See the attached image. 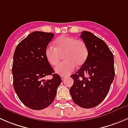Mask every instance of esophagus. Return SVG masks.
<instances>
[{"label": "esophagus", "mask_w": 128, "mask_h": 128, "mask_svg": "<svg viewBox=\"0 0 128 128\" xmlns=\"http://www.w3.org/2000/svg\"><path fill=\"white\" fill-rule=\"evenodd\" d=\"M66 78V77L64 76H61V79H62V80H65Z\"/></svg>", "instance_id": "34e87169"}]
</instances>
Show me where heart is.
Here are the masks:
<instances>
[{"label":"heart","mask_w":128,"mask_h":128,"mask_svg":"<svg viewBox=\"0 0 128 128\" xmlns=\"http://www.w3.org/2000/svg\"><path fill=\"white\" fill-rule=\"evenodd\" d=\"M55 47L48 46L46 49L45 55L50 64H58L61 56L64 55L65 61L60 62L55 68L57 74L68 76L74 70L76 65H82L88 56L86 44L81 40H76L72 37L61 36L54 40Z\"/></svg>","instance_id":"obj_1"}]
</instances>
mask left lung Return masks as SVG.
I'll return each mask as SVG.
<instances>
[{"instance_id":"1","label":"left lung","mask_w":128,"mask_h":128,"mask_svg":"<svg viewBox=\"0 0 128 128\" xmlns=\"http://www.w3.org/2000/svg\"><path fill=\"white\" fill-rule=\"evenodd\" d=\"M80 38L88 47V56L81 68L70 76L74 84L70 94L74 103L89 109L100 104L109 92L115 75L114 56L104 40L92 33L82 31Z\"/></svg>"}]
</instances>
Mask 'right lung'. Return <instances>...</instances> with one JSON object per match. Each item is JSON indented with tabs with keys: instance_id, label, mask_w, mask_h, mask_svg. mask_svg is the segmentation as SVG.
I'll use <instances>...</instances> for the list:
<instances>
[{
	"instance_id": "add662e5",
	"label": "right lung",
	"mask_w": 128,
	"mask_h": 128,
	"mask_svg": "<svg viewBox=\"0 0 128 128\" xmlns=\"http://www.w3.org/2000/svg\"><path fill=\"white\" fill-rule=\"evenodd\" d=\"M54 36L51 32H33L17 45L14 54L12 72L15 91L25 106L34 110H43L53 102L62 82L45 55ZM49 75L53 78L45 82L43 78Z\"/></svg>"
}]
</instances>
